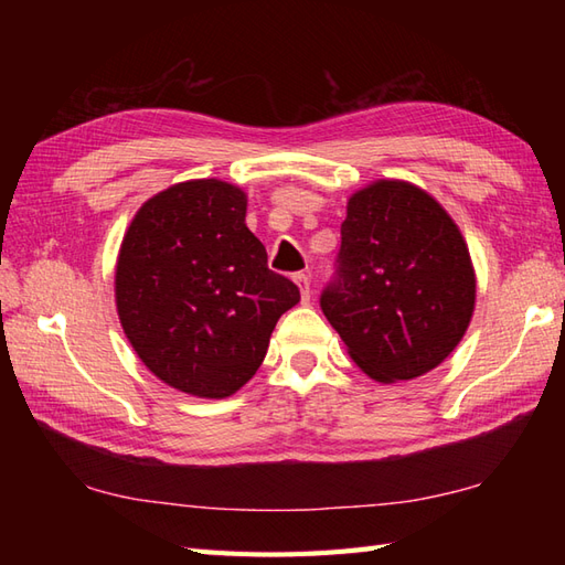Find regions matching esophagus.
<instances>
[{
    "instance_id": "esophagus-1",
    "label": "esophagus",
    "mask_w": 565,
    "mask_h": 565,
    "mask_svg": "<svg viewBox=\"0 0 565 565\" xmlns=\"http://www.w3.org/2000/svg\"><path fill=\"white\" fill-rule=\"evenodd\" d=\"M294 281L298 286V291H301V301L310 303V276L308 274H296Z\"/></svg>"
}]
</instances>
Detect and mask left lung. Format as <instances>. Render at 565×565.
<instances>
[{
  "label": "left lung",
  "instance_id": "left-lung-1",
  "mask_svg": "<svg viewBox=\"0 0 565 565\" xmlns=\"http://www.w3.org/2000/svg\"><path fill=\"white\" fill-rule=\"evenodd\" d=\"M347 354L379 383L425 376L471 326L476 269L441 203L403 179L347 201L340 276L320 298Z\"/></svg>",
  "mask_w": 565,
  "mask_h": 565
}]
</instances>
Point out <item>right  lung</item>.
<instances>
[{"label":"right lung","instance_id":"right-lung-1","mask_svg":"<svg viewBox=\"0 0 565 565\" xmlns=\"http://www.w3.org/2000/svg\"><path fill=\"white\" fill-rule=\"evenodd\" d=\"M247 194L189 179L136 211L116 259V310L140 362L167 386L227 398L257 374L296 284L267 267Z\"/></svg>","mask_w":565,"mask_h":565}]
</instances>
